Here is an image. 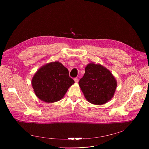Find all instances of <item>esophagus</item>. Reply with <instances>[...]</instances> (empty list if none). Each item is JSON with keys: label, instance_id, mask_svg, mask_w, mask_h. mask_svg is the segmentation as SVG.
<instances>
[{"label": "esophagus", "instance_id": "obj_1", "mask_svg": "<svg viewBox=\"0 0 149 149\" xmlns=\"http://www.w3.org/2000/svg\"><path fill=\"white\" fill-rule=\"evenodd\" d=\"M74 81H75V82L76 83H78V81H79V79H78V78H74Z\"/></svg>", "mask_w": 149, "mask_h": 149}]
</instances>
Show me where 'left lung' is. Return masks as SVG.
<instances>
[{
  "mask_svg": "<svg viewBox=\"0 0 149 149\" xmlns=\"http://www.w3.org/2000/svg\"><path fill=\"white\" fill-rule=\"evenodd\" d=\"M78 83L85 98L95 105H102L110 101L117 88V81L111 72L93 62L87 65Z\"/></svg>",
  "mask_w": 149,
  "mask_h": 149,
  "instance_id": "1",
  "label": "left lung"
}]
</instances>
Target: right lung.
<instances>
[{
	"instance_id": "1",
	"label": "right lung",
	"mask_w": 149,
	"mask_h": 149,
	"mask_svg": "<svg viewBox=\"0 0 149 149\" xmlns=\"http://www.w3.org/2000/svg\"><path fill=\"white\" fill-rule=\"evenodd\" d=\"M74 83L69 77L67 68L58 61L41 67L32 79L35 95L45 102H55L61 100Z\"/></svg>"
}]
</instances>
